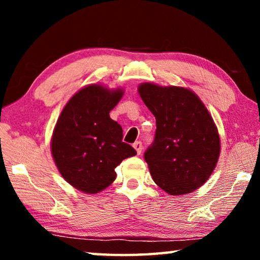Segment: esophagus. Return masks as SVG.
<instances>
[{"label": "esophagus", "mask_w": 260, "mask_h": 260, "mask_svg": "<svg viewBox=\"0 0 260 260\" xmlns=\"http://www.w3.org/2000/svg\"><path fill=\"white\" fill-rule=\"evenodd\" d=\"M134 149L136 150V152H138V155H140L141 151H142V142H140V141H136V142L133 144Z\"/></svg>", "instance_id": "esophagus-1"}]
</instances>
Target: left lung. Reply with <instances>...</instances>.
<instances>
[{
	"label": "left lung",
	"instance_id": "obj_1",
	"mask_svg": "<svg viewBox=\"0 0 260 260\" xmlns=\"http://www.w3.org/2000/svg\"><path fill=\"white\" fill-rule=\"evenodd\" d=\"M139 93L156 118L155 139L144 152L153 181L174 196L199 189L220 153L219 134L208 109L182 87L147 82Z\"/></svg>",
	"mask_w": 260,
	"mask_h": 260
}]
</instances>
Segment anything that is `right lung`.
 Listing matches in <instances>:
<instances>
[{
  "label": "right lung",
  "mask_w": 260,
  "mask_h": 260,
  "mask_svg": "<svg viewBox=\"0 0 260 260\" xmlns=\"http://www.w3.org/2000/svg\"><path fill=\"white\" fill-rule=\"evenodd\" d=\"M122 98V90L90 85L73 96L57 120L51 152L57 169L74 188L96 193L116 179L114 169L136 155L122 142V128L109 113Z\"/></svg>",
  "instance_id": "obj_1"
}]
</instances>
